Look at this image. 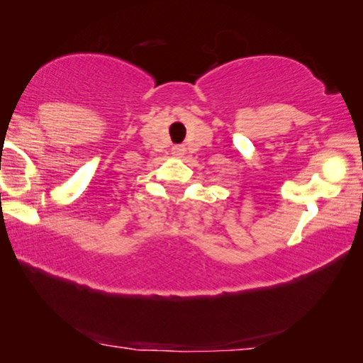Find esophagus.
Returning <instances> with one entry per match:
<instances>
[{"label": "esophagus", "mask_w": 363, "mask_h": 363, "mask_svg": "<svg viewBox=\"0 0 363 363\" xmlns=\"http://www.w3.org/2000/svg\"><path fill=\"white\" fill-rule=\"evenodd\" d=\"M172 153L175 157H182V155H185V145H175L172 148Z\"/></svg>", "instance_id": "34e87169"}]
</instances>
